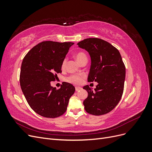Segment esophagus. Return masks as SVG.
Listing matches in <instances>:
<instances>
[{"instance_id":"34e87169","label":"esophagus","mask_w":152,"mask_h":152,"mask_svg":"<svg viewBox=\"0 0 152 152\" xmlns=\"http://www.w3.org/2000/svg\"><path fill=\"white\" fill-rule=\"evenodd\" d=\"M81 89H82V87H75V91H79Z\"/></svg>"}]
</instances>
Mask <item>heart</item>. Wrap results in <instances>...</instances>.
I'll use <instances>...</instances> for the list:
<instances>
[{
  "label": "heart",
  "instance_id": "1",
  "mask_svg": "<svg viewBox=\"0 0 152 152\" xmlns=\"http://www.w3.org/2000/svg\"><path fill=\"white\" fill-rule=\"evenodd\" d=\"M85 58H87V56H86V55L83 53H78L75 55V59L79 63H80ZM66 62V59H65L63 61V63H62V65H61L62 68L65 67ZM82 79H83V77H82V76L77 75H70L66 78V80L68 82H70V83H72V84H79L82 83Z\"/></svg>",
  "mask_w": 152,
  "mask_h": 152
}]
</instances>
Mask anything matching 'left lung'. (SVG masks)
<instances>
[{
  "label": "left lung",
  "mask_w": 152,
  "mask_h": 152,
  "mask_svg": "<svg viewBox=\"0 0 152 152\" xmlns=\"http://www.w3.org/2000/svg\"><path fill=\"white\" fill-rule=\"evenodd\" d=\"M89 53L91 65L88 82H97L93 90L88 85L83 89L88 93L84 101L85 110L94 115L111 112L122 98L126 78V67L118 50L104 40L89 38L77 44Z\"/></svg>",
  "instance_id": "left-lung-1"
}]
</instances>
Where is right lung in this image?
I'll return each mask as SVG.
<instances>
[{
    "mask_svg": "<svg viewBox=\"0 0 152 152\" xmlns=\"http://www.w3.org/2000/svg\"><path fill=\"white\" fill-rule=\"evenodd\" d=\"M73 42L44 41L26 54L21 63V88L31 108L40 115L56 118L66 112L75 87L64 82L60 89L50 85L61 73V65Z\"/></svg>",
    "mask_w": 152,
    "mask_h": 152,
    "instance_id": "obj_1",
    "label": "right lung"
}]
</instances>
